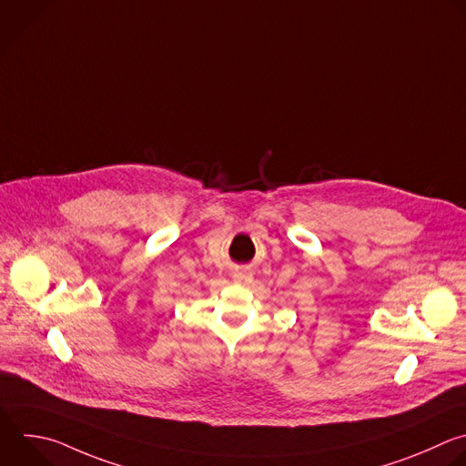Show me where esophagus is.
Wrapping results in <instances>:
<instances>
[{"label":"esophagus","instance_id":"34e87169","mask_svg":"<svg viewBox=\"0 0 466 466\" xmlns=\"http://www.w3.org/2000/svg\"><path fill=\"white\" fill-rule=\"evenodd\" d=\"M234 279L241 281V283H248V281H252V270L247 267H239L234 270Z\"/></svg>","mask_w":466,"mask_h":466}]
</instances>
